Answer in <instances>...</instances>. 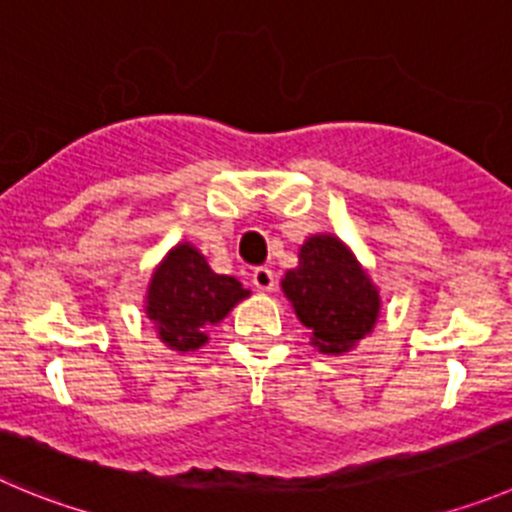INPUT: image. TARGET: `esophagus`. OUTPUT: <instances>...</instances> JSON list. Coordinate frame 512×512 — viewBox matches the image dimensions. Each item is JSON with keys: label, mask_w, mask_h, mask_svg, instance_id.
<instances>
[{"label": "esophagus", "mask_w": 512, "mask_h": 512, "mask_svg": "<svg viewBox=\"0 0 512 512\" xmlns=\"http://www.w3.org/2000/svg\"><path fill=\"white\" fill-rule=\"evenodd\" d=\"M252 285H255L260 293H270V290L275 288V272H272L270 267H255V272H252Z\"/></svg>", "instance_id": "34e87169"}]
</instances>
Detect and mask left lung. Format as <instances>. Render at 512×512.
I'll return each mask as SVG.
<instances>
[{
    "label": "left lung",
    "instance_id": "left-lung-1",
    "mask_svg": "<svg viewBox=\"0 0 512 512\" xmlns=\"http://www.w3.org/2000/svg\"><path fill=\"white\" fill-rule=\"evenodd\" d=\"M285 298L313 331L310 343L321 353H346L371 333L381 298L369 272L333 234H313L303 242L298 267L285 272Z\"/></svg>",
    "mask_w": 512,
    "mask_h": 512
}]
</instances>
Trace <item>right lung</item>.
I'll use <instances>...</instances> for the list:
<instances>
[{"label":"right lung","mask_w":512,"mask_h":512,"mask_svg":"<svg viewBox=\"0 0 512 512\" xmlns=\"http://www.w3.org/2000/svg\"><path fill=\"white\" fill-rule=\"evenodd\" d=\"M247 295L250 290L240 280L217 275L197 247L181 242L151 275L146 315L166 346L181 353L197 351L209 341V328Z\"/></svg>","instance_id":"add662e5"}]
</instances>
